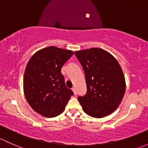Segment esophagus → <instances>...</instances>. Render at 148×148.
Listing matches in <instances>:
<instances>
[{
    "instance_id": "obj_1",
    "label": "esophagus",
    "mask_w": 148,
    "mask_h": 148,
    "mask_svg": "<svg viewBox=\"0 0 148 148\" xmlns=\"http://www.w3.org/2000/svg\"><path fill=\"white\" fill-rule=\"evenodd\" d=\"M72 91H74V95L77 94V89H76L75 87H73V88H72Z\"/></svg>"
}]
</instances>
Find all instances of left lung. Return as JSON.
Instances as JSON below:
<instances>
[{
    "label": "left lung",
    "mask_w": 148,
    "mask_h": 148,
    "mask_svg": "<svg viewBox=\"0 0 148 148\" xmlns=\"http://www.w3.org/2000/svg\"><path fill=\"white\" fill-rule=\"evenodd\" d=\"M75 55L83 67L87 91L78 100L84 111L91 117H105L121 103L125 81L119 63L113 55L100 48L77 51Z\"/></svg>",
    "instance_id": "left-lung-1"
}]
</instances>
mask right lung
Segmentation results:
<instances>
[{
  "label": "right lung",
  "mask_w": 148,
  "mask_h": 148,
  "mask_svg": "<svg viewBox=\"0 0 148 148\" xmlns=\"http://www.w3.org/2000/svg\"><path fill=\"white\" fill-rule=\"evenodd\" d=\"M74 52L49 47L34 54L26 66L24 94L32 109L42 116L55 117L64 110L74 92L65 85L61 73L64 64Z\"/></svg>",
  "instance_id": "add662e5"
}]
</instances>
